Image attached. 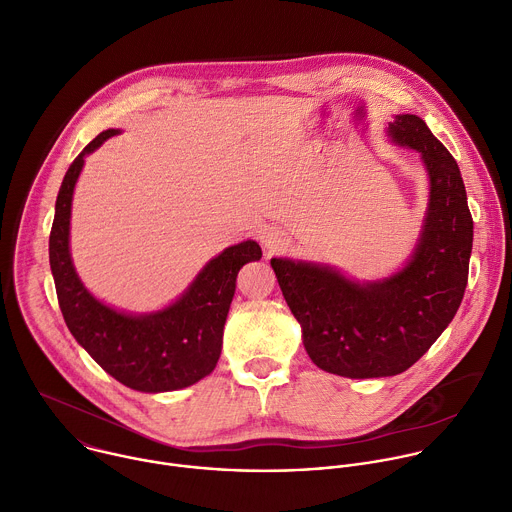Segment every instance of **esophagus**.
<instances>
[{"label": "esophagus", "instance_id": "1", "mask_svg": "<svg viewBox=\"0 0 512 512\" xmlns=\"http://www.w3.org/2000/svg\"><path fill=\"white\" fill-rule=\"evenodd\" d=\"M262 244H264L268 256H272V254H280V252L288 250L290 238H288L282 230H274V228H272V230H266V232L262 234Z\"/></svg>", "mask_w": 512, "mask_h": 512}]
</instances>
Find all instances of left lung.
Masks as SVG:
<instances>
[{
    "mask_svg": "<svg viewBox=\"0 0 512 512\" xmlns=\"http://www.w3.org/2000/svg\"><path fill=\"white\" fill-rule=\"evenodd\" d=\"M388 136L420 154L430 180L428 212L410 262L390 278L358 284L330 266L270 260L308 356L346 378L410 368L450 324L468 282L472 216L458 164L418 116H396Z\"/></svg>",
    "mask_w": 512,
    "mask_h": 512,
    "instance_id": "obj_1",
    "label": "left lung"
}]
</instances>
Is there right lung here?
<instances>
[{
    "mask_svg": "<svg viewBox=\"0 0 512 512\" xmlns=\"http://www.w3.org/2000/svg\"><path fill=\"white\" fill-rule=\"evenodd\" d=\"M116 134L106 130L96 136L64 176L50 232L58 302L72 336L118 382L140 392L186 388L216 368L236 276L244 264L260 260L262 250L254 240L226 248L204 266L182 298L152 314L132 316L96 300L70 256L72 196L84 158Z\"/></svg>",
    "mask_w": 512,
    "mask_h": 512,
    "instance_id": "right-lung-1",
    "label": "right lung"
}]
</instances>
